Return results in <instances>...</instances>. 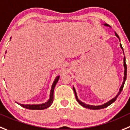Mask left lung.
Listing matches in <instances>:
<instances>
[{"mask_svg": "<svg viewBox=\"0 0 130 130\" xmlns=\"http://www.w3.org/2000/svg\"><path fill=\"white\" fill-rule=\"evenodd\" d=\"M105 25H106V26H109L110 27V25H108L107 24H105ZM116 36H117V38H118L119 39V37L118 35H117V33L116 32ZM120 40V39H119ZM120 47H121V48H122V50H123V48H122V45H121V44H120ZM123 53H124V51H123ZM124 81H123V83H122V85H121V88H120V90H119V92L118 94H117V95H116V97H115L114 98H113L112 99H111L110 101H109L108 102H107V103H105L104 105H100V106H92V105H87V104H85L84 103H83V102H82L81 101H79L78 99V98H77V94H76V90H75V88L73 87V90L74 91V94H75V95H76V100H77V101L78 102L79 104L80 105H82V106H83V107L86 108H88V109H92V110H99V109H102V108H105L107 107V106H108L109 105H110L111 104H112L113 102L115 101L117 99V97L119 96V95L120 94H121V91H122V88H123L124 87V83H125L126 82V75H127V65H126V58H125V56H124Z\"/></svg>", "mask_w": 130, "mask_h": 130, "instance_id": "8db88e82", "label": "left lung"}]
</instances>
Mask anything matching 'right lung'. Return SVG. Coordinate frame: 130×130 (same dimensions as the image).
Returning <instances> with one entry per match:
<instances>
[{
    "label": "right lung",
    "instance_id": "1",
    "mask_svg": "<svg viewBox=\"0 0 130 130\" xmlns=\"http://www.w3.org/2000/svg\"><path fill=\"white\" fill-rule=\"evenodd\" d=\"M59 76L56 77V78L54 80V83H53V85H52L51 90V94H50V99H48V101L45 103L40 104V105H23V104H19L23 108H25L27 109H29V110H43V109H46L48 108L51 105H52L53 102V98H54V90L55 88V86L56 83H58V80H59Z\"/></svg>",
    "mask_w": 130,
    "mask_h": 130
}]
</instances>
